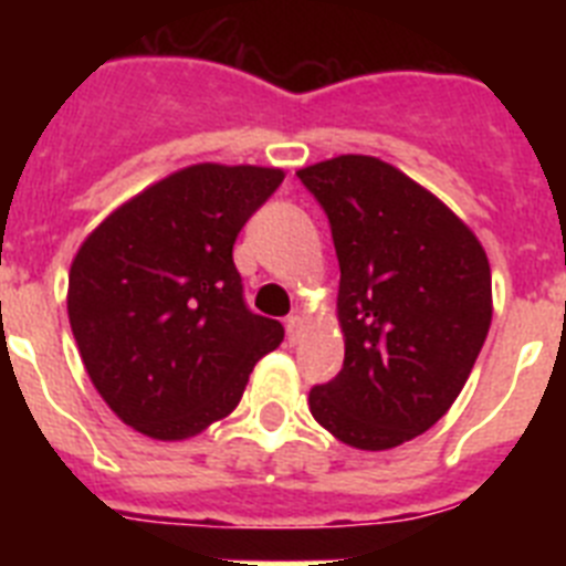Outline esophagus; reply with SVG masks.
Segmentation results:
<instances>
[{"label": "esophagus", "instance_id": "obj_1", "mask_svg": "<svg viewBox=\"0 0 566 566\" xmlns=\"http://www.w3.org/2000/svg\"><path fill=\"white\" fill-rule=\"evenodd\" d=\"M300 332H303V317H300V314H292V317L286 319V337H289V343H297Z\"/></svg>", "mask_w": 566, "mask_h": 566}]
</instances>
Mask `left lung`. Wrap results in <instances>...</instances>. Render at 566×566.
<instances>
[{
  "label": "left lung",
  "instance_id": "8db88e82",
  "mask_svg": "<svg viewBox=\"0 0 566 566\" xmlns=\"http://www.w3.org/2000/svg\"><path fill=\"white\" fill-rule=\"evenodd\" d=\"M297 178L328 214L339 260L343 371L308 408L359 451H388L448 413L493 317L476 234L408 175L371 155H339Z\"/></svg>",
  "mask_w": 566,
  "mask_h": 566
}]
</instances>
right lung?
<instances>
[{"label": "right lung", "mask_w": 566, "mask_h": 566, "mask_svg": "<svg viewBox=\"0 0 566 566\" xmlns=\"http://www.w3.org/2000/svg\"><path fill=\"white\" fill-rule=\"evenodd\" d=\"M283 169L195 164L107 214L73 258L70 328L115 417L189 439L238 408L254 363L283 343L249 312L232 247Z\"/></svg>", "instance_id": "1"}]
</instances>
